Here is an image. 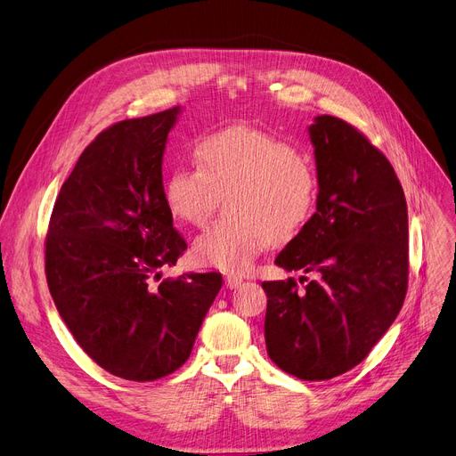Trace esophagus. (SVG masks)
I'll use <instances>...</instances> for the list:
<instances>
[{"label": "esophagus", "instance_id": "34e87169", "mask_svg": "<svg viewBox=\"0 0 456 456\" xmlns=\"http://www.w3.org/2000/svg\"><path fill=\"white\" fill-rule=\"evenodd\" d=\"M225 286L229 290H236V289H240V286H244V279H240V277H225Z\"/></svg>", "mask_w": 456, "mask_h": 456}]
</instances>
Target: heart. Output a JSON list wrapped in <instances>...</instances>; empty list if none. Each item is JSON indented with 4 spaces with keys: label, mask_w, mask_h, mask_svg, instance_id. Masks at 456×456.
<instances>
[{
    "label": "heart",
    "mask_w": 456,
    "mask_h": 456,
    "mask_svg": "<svg viewBox=\"0 0 456 456\" xmlns=\"http://www.w3.org/2000/svg\"><path fill=\"white\" fill-rule=\"evenodd\" d=\"M194 153L198 167L179 166L166 181L167 208L194 227L212 218L220 198L227 214L196 238V265L231 275L248 273L262 251L290 240L313 216L316 170L286 142L231 127L203 136Z\"/></svg>",
    "instance_id": "heart-1"
}]
</instances>
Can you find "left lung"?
Wrapping results in <instances>:
<instances>
[{
  "instance_id": "obj_1",
  "label": "left lung",
  "mask_w": 456,
  "mask_h": 456,
  "mask_svg": "<svg viewBox=\"0 0 456 456\" xmlns=\"http://www.w3.org/2000/svg\"><path fill=\"white\" fill-rule=\"evenodd\" d=\"M308 136L316 212L275 265L318 279L303 290L294 279L262 282L265 338L282 371L327 380L361 364L399 314L409 279V212L392 164L362 133L323 114Z\"/></svg>"
}]
</instances>
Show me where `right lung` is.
<instances>
[{
    "label": "right lung",
    "mask_w": 456,
    "mask_h": 456,
    "mask_svg": "<svg viewBox=\"0 0 456 456\" xmlns=\"http://www.w3.org/2000/svg\"><path fill=\"white\" fill-rule=\"evenodd\" d=\"M179 114L124 119L95 136L59 191L45 238L62 322L95 364L127 380L179 370L222 289L216 272L155 282L186 249L162 184Z\"/></svg>",
    "instance_id": "add662e5"
}]
</instances>
